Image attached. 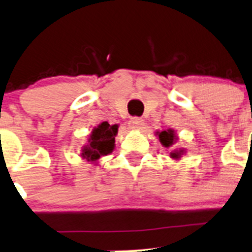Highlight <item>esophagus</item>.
Instances as JSON below:
<instances>
[{"label": "esophagus", "instance_id": "34e87169", "mask_svg": "<svg viewBox=\"0 0 252 252\" xmlns=\"http://www.w3.org/2000/svg\"><path fill=\"white\" fill-rule=\"evenodd\" d=\"M144 126V121L139 118H132L129 120V127L133 129H142Z\"/></svg>", "mask_w": 252, "mask_h": 252}]
</instances>
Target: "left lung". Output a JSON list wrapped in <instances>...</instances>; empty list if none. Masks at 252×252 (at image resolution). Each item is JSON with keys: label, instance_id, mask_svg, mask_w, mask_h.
Masks as SVG:
<instances>
[{"label": "left lung", "instance_id": "1", "mask_svg": "<svg viewBox=\"0 0 252 252\" xmlns=\"http://www.w3.org/2000/svg\"><path fill=\"white\" fill-rule=\"evenodd\" d=\"M157 136L159 137L160 143L164 145L165 148H171L173 144L177 142L178 137L176 136L175 129L172 128H167V129H162V131H158ZM186 153V150L182 149V148H176L173 149L172 152L170 153V158L173 160H180L181 157Z\"/></svg>", "mask_w": 252, "mask_h": 252}]
</instances>
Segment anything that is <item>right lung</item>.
I'll list each match as a JSON object with an SVG mask.
<instances>
[{"instance_id": "obj_1", "label": "right lung", "mask_w": 252, "mask_h": 252, "mask_svg": "<svg viewBox=\"0 0 252 252\" xmlns=\"http://www.w3.org/2000/svg\"><path fill=\"white\" fill-rule=\"evenodd\" d=\"M118 128V125H109L107 121L94 127L88 136L87 144L81 149L82 159L97 162L102 157L110 154L115 148Z\"/></svg>"}]
</instances>
